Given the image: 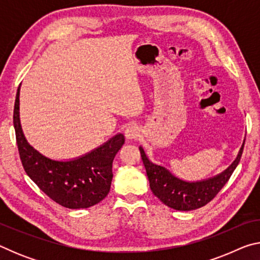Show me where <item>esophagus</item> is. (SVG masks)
Here are the masks:
<instances>
[{
  "label": "esophagus",
  "mask_w": 260,
  "mask_h": 260,
  "mask_svg": "<svg viewBox=\"0 0 260 260\" xmlns=\"http://www.w3.org/2000/svg\"><path fill=\"white\" fill-rule=\"evenodd\" d=\"M125 136L128 140H136L141 136V131L136 125H129L125 129Z\"/></svg>",
  "instance_id": "34e87169"
}]
</instances>
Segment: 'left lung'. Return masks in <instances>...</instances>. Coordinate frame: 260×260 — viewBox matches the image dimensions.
<instances>
[{"mask_svg": "<svg viewBox=\"0 0 260 260\" xmlns=\"http://www.w3.org/2000/svg\"><path fill=\"white\" fill-rule=\"evenodd\" d=\"M244 142L242 144L236 159L223 172L213 178L195 182L184 181L175 177L164 166L153 164L149 160L143 148L140 147L139 149L153 195L171 209L191 211L208 204L227 183L236 166L239 165L242 152H243Z\"/></svg>", "mask_w": 260, "mask_h": 260, "instance_id": "obj_1", "label": "left lung"}]
</instances>
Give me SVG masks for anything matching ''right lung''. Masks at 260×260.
<instances>
[{
	"label": "right lung",
	"instance_id": "obj_1",
	"mask_svg": "<svg viewBox=\"0 0 260 260\" xmlns=\"http://www.w3.org/2000/svg\"><path fill=\"white\" fill-rule=\"evenodd\" d=\"M18 87L14 109V126L25 172L56 203L68 209H87L107 197L112 181V161L125 143L121 133L102 146L71 160L48 158L27 142L19 118Z\"/></svg>",
	"mask_w": 260,
	"mask_h": 260
}]
</instances>
